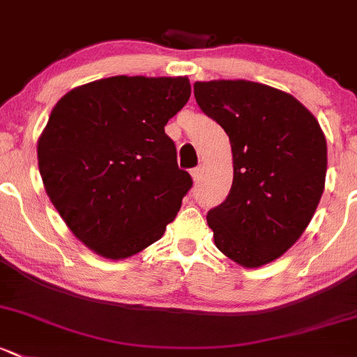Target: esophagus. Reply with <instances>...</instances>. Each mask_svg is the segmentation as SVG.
Returning <instances> with one entry per match:
<instances>
[{
  "label": "esophagus",
  "mask_w": 357,
  "mask_h": 357,
  "mask_svg": "<svg viewBox=\"0 0 357 357\" xmlns=\"http://www.w3.org/2000/svg\"><path fill=\"white\" fill-rule=\"evenodd\" d=\"M191 178H193L195 183H198L202 179V167L191 169Z\"/></svg>",
  "instance_id": "esophagus-1"
}]
</instances>
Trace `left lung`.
<instances>
[{
    "mask_svg": "<svg viewBox=\"0 0 357 357\" xmlns=\"http://www.w3.org/2000/svg\"><path fill=\"white\" fill-rule=\"evenodd\" d=\"M200 109L227 133L234 178L207 215L215 246L245 268L277 260L320 204L327 140L291 93L248 80L195 82Z\"/></svg>",
    "mask_w": 357,
    "mask_h": 357,
    "instance_id": "obj_1",
    "label": "left lung"
}]
</instances>
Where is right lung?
Wrapping results in <instances>:
<instances>
[{
  "mask_svg": "<svg viewBox=\"0 0 357 357\" xmlns=\"http://www.w3.org/2000/svg\"><path fill=\"white\" fill-rule=\"evenodd\" d=\"M186 77L100 78L52 107L37 142L47 197L89 250L123 260L162 238L193 185L164 126L190 99Z\"/></svg>",
  "mask_w": 357,
  "mask_h": 357,
  "instance_id": "obj_1",
  "label": "right lung"
}]
</instances>
